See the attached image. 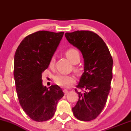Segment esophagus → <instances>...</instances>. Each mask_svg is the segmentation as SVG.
Listing matches in <instances>:
<instances>
[{"instance_id": "1", "label": "esophagus", "mask_w": 131, "mask_h": 131, "mask_svg": "<svg viewBox=\"0 0 131 131\" xmlns=\"http://www.w3.org/2000/svg\"><path fill=\"white\" fill-rule=\"evenodd\" d=\"M63 92H64V95H67V94H68V90H67V89H64L63 90Z\"/></svg>"}]
</instances>
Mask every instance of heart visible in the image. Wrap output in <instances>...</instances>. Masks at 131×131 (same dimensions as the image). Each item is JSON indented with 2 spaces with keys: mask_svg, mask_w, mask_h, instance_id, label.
I'll use <instances>...</instances> for the list:
<instances>
[{
  "mask_svg": "<svg viewBox=\"0 0 131 131\" xmlns=\"http://www.w3.org/2000/svg\"><path fill=\"white\" fill-rule=\"evenodd\" d=\"M65 55L68 59L73 64L77 63L80 60V54L77 49L74 48H71L66 50ZM55 57H52L49 61V67L52 68L55 64ZM55 83L59 86L62 88H68L70 85L74 83L76 79L72 75H65L58 74L55 76L54 78Z\"/></svg>",
  "mask_w": 131,
  "mask_h": 131,
  "instance_id": "heart-1",
  "label": "heart"
}]
</instances>
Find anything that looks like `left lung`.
<instances>
[{"mask_svg": "<svg viewBox=\"0 0 131 131\" xmlns=\"http://www.w3.org/2000/svg\"><path fill=\"white\" fill-rule=\"evenodd\" d=\"M68 41L81 51L84 58V72L75 91L79 100L72 108L79 120L89 121L100 115L104 108L112 79L113 61L108 48L96 33L90 31L66 32Z\"/></svg>", "mask_w": 131, "mask_h": 131, "instance_id": "8db88e82", "label": "left lung"}]
</instances>
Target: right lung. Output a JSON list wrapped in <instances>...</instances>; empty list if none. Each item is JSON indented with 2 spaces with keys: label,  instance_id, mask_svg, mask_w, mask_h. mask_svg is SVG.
I'll return each instance as SVG.
<instances>
[{
  "label": "right lung",
  "instance_id": "obj_1",
  "mask_svg": "<svg viewBox=\"0 0 131 131\" xmlns=\"http://www.w3.org/2000/svg\"><path fill=\"white\" fill-rule=\"evenodd\" d=\"M63 34L47 31L32 33L21 42L15 54L13 74L19 104L37 122L52 118L58 100L64 95L58 85L47 88L42 80Z\"/></svg>",
  "mask_w": 131,
  "mask_h": 131
}]
</instances>
